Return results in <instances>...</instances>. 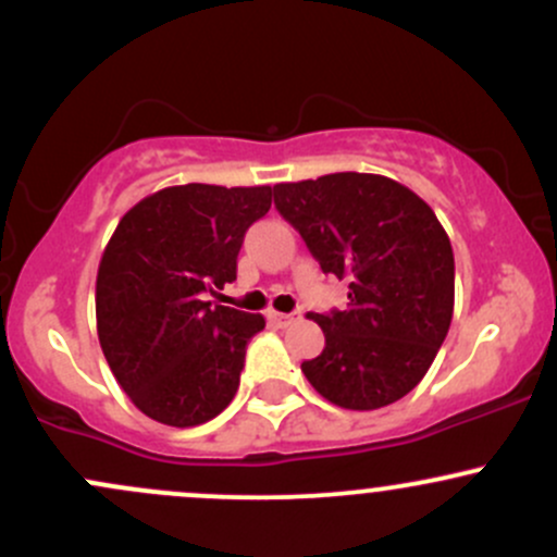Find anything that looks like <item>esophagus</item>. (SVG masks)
<instances>
[{"instance_id":"1","label":"esophagus","mask_w":557,"mask_h":557,"mask_svg":"<svg viewBox=\"0 0 557 557\" xmlns=\"http://www.w3.org/2000/svg\"><path fill=\"white\" fill-rule=\"evenodd\" d=\"M270 322L272 324H277V327H287V324H293V322H298L300 319V311H293V314H283V311H270Z\"/></svg>"}]
</instances>
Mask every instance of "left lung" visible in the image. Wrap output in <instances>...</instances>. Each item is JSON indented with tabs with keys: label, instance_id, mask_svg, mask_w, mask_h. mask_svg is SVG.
<instances>
[{
	"label": "left lung",
	"instance_id": "obj_1",
	"mask_svg": "<svg viewBox=\"0 0 557 557\" xmlns=\"http://www.w3.org/2000/svg\"><path fill=\"white\" fill-rule=\"evenodd\" d=\"M274 207L324 274L348 280V309L311 317L324 350L300 372L348 411L400 400L432 367L456 300L450 238L430 203L385 175L335 172L277 183Z\"/></svg>",
	"mask_w": 557,
	"mask_h": 557
}]
</instances>
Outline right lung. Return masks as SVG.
<instances>
[{
	"label": "right lung",
	"mask_w": 557,
	"mask_h": 557,
	"mask_svg": "<svg viewBox=\"0 0 557 557\" xmlns=\"http://www.w3.org/2000/svg\"><path fill=\"white\" fill-rule=\"evenodd\" d=\"M270 185L188 183L140 198L114 227L96 274V332L140 413L198 426L230 406L264 317L207 300L235 280L246 230Z\"/></svg>",
	"instance_id": "right-lung-1"
}]
</instances>
